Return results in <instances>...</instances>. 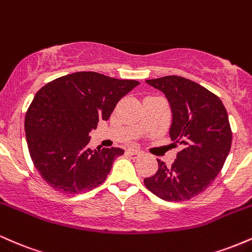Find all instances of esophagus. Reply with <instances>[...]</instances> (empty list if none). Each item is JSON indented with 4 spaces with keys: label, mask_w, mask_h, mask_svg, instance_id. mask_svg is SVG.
Returning <instances> with one entry per match:
<instances>
[{
    "label": "esophagus",
    "mask_w": 252,
    "mask_h": 252,
    "mask_svg": "<svg viewBox=\"0 0 252 252\" xmlns=\"http://www.w3.org/2000/svg\"><path fill=\"white\" fill-rule=\"evenodd\" d=\"M127 155L131 157H139L143 155V152H141L140 150H137V149H128L127 150Z\"/></svg>",
    "instance_id": "1"
}]
</instances>
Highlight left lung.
I'll return each instance as SVG.
<instances>
[{
    "mask_svg": "<svg viewBox=\"0 0 252 252\" xmlns=\"http://www.w3.org/2000/svg\"><path fill=\"white\" fill-rule=\"evenodd\" d=\"M146 83L168 98L169 133L181 151L170 168L157 159V172L144 183L160 199L185 201L206 190L224 166L232 144L227 112L216 94L188 78L164 76Z\"/></svg>",
    "mask_w": 252,
    "mask_h": 252,
    "instance_id": "8db88e82",
    "label": "left lung"
}]
</instances>
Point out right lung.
Here are the masks:
<instances>
[{"instance_id":"right-lung-1","label":"right lung","mask_w":252,"mask_h":252,"mask_svg":"<svg viewBox=\"0 0 252 252\" xmlns=\"http://www.w3.org/2000/svg\"><path fill=\"white\" fill-rule=\"evenodd\" d=\"M139 84L102 73L62 76L36 93L25 117L33 164L46 183L66 194L88 191L104 182L119 148H88L98 120H108L115 106Z\"/></svg>"}]
</instances>
